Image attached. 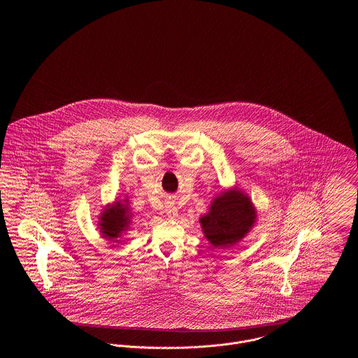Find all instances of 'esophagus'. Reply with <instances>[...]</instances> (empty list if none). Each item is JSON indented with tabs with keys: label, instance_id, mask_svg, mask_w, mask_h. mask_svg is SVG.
<instances>
[{
	"label": "esophagus",
	"instance_id": "obj_1",
	"mask_svg": "<svg viewBox=\"0 0 358 358\" xmlns=\"http://www.w3.org/2000/svg\"><path fill=\"white\" fill-rule=\"evenodd\" d=\"M165 213L169 219H177L178 217V209L174 204H168L165 206Z\"/></svg>",
	"mask_w": 358,
	"mask_h": 358
}]
</instances>
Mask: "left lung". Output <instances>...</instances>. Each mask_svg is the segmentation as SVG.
<instances>
[{
  "label": "left lung",
  "mask_w": 358,
  "mask_h": 358,
  "mask_svg": "<svg viewBox=\"0 0 358 358\" xmlns=\"http://www.w3.org/2000/svg\"><path fill=\"white\" fill-rule=\"evenodd\" d=\"M257 212L252 200L238 187L222 190L200 217L205 238L216 248L238 244L254 228Z\"/></svg>",
  "instance_id": "left-lung-1"
}]
</instances>
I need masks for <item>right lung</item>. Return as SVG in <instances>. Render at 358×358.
I'll return each mask as SVG.
<instances>
[{
    "instance_id": "1",
    "label": "right lung",
    "mask_w": 358,
    "mask_h": 358,
    "mask_svg": "<svg viewBox=\"0 0 358 358\" xmlns=\"http://www.w3.org/2000/svg\"><path fill=\"white\" fill-rule=\"evenodd\" d=\"M131 213L129 206V199L114 201L113 204H107L99 215L98 229L103 238L117 241L126 231H129L131 224Z\"/></svg>"
}]
</instances>
